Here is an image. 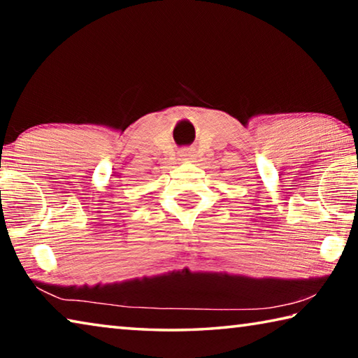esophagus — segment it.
<instances>
[{
  "mask_svg": "<svg viewBox=\"0 0 358 358\" xmlns=\"http://www.w3.org/2000/svg\"><path fill=\"white\" fill-rule=\"evenodd\" d=\"M181 157H183L185 161L192 159V153H191V151H183V153H181Z\"/></svg>",
  "mask_w": 358,
  "mask_h": 358,
  "instance_id": "obj_1",
  "label": "esophagus"
}]
</instances>
